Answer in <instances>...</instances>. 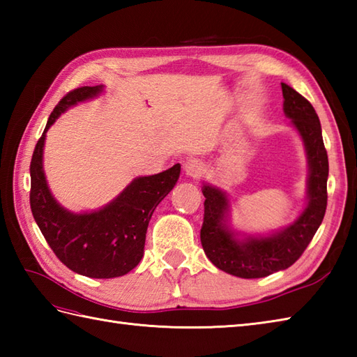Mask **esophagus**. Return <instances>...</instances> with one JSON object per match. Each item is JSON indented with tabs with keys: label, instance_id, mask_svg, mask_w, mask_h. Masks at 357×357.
Here are the masks:
<instances>
[{
	"label": "esophagus",
	"instance_id": "esophagus-1",
	"mask_svg": "<svg viewBox=\"0 0 357 357\" xmlns=\"http://www.w3.org/2000/svg\"><path fill=\"white\" fill-rule=\"evenodd\" d=\"M184 172L188 178H199L201 173L204 172V165L198 159H187L184 162Z\"/></svg>",
	"mask_w": 357,
	"mask_h": 357
}]
</instances>
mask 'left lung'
I'll use <instances>...</instances> for the list:
<instances>
[{
  "label": "left lung",
  "instance_id": "8db88e82",
  "mask_svg": "<svg viewBox=\"0 0 357 357\" xmlns=\"http://www.w3.org/2000/svg\"><path fill=\"white\" fill-rule=\"evenodd\" d=\"M284 113L304 142L308 176L307 204L290 225L268 234H248L230 225V199L221 188L204 183L201 244L211 264L229 275L256 279L285 270L299 259L322 224L327 208L328 156L316 110L294 89L280 82Z\"/></svg>",
  "mask_w": 357,
  "mask_h": 357
}]
</instances>
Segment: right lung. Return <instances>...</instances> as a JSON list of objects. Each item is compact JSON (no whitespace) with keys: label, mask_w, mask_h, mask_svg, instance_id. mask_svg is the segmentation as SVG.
Returning a JSON list of instances; mask_svg holds the SVG:
<instances>
[{"label":"right lung","mask_w":357,"mask_h":357,"mask_svg":"<svg viewBox=\"0 0 357 357\" xmlns=\"http://www.w3.org/2000/svg\"><path fill=\"white\" fill-rule=\"evenodd\" d=\"M102 92L100 84L67 93L50 113L30 162V208L43 236L66 267L95 279L124 276L139 264L150 218L181 173V165L174 164L158 174L135 178L115 199L84 213H73L53 198L43 167L45 133L67 109Z\"/></svg>","instance_id":"1"}]
</instances>
